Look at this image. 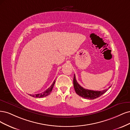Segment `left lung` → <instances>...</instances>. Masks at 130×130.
I'll return each instance as SVG.
<instances>
[{"label":"left lung","mask_w":130,"mask_h":130,"mask_svg":"<svg viewBox=\"0 0 130 130\" xmlns=\"http://www.w3.org/2000/svg\"><path fill=\"white\" fill-rule=\"evenodd\" d=\"M73 86L75 91L77 94H78L80 97L88 99H94L97 98L101 96L102 94L105 93L108 90V89H105L103 91H93L84 89L77 82L76 76L74 74L73 78ZM111 86L109 87V88Z\"/></svg>","instance_id":"left-lung-1"}]
</instances>
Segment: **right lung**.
<instances>
[{
	"label": "right lung",
	"instance_id": "1",
	"mask_svg": "<svg viewBox=\"0 0 130 130\" xmlns=\"http://www.w3.org/2000/svg\"><path fill=\"white\" fill-rule=\"evenodd\" d=\"M55 82H56V81H55V80H54L53 84L51 85V86L50 87H48L46 90L43 92H41L40 93H38L37 94H30V95L32 96V97H35V98H43V97H46V96L49 95L50 94V93L51 92V91H52V89L53 87V86L54 85V84H55Z\"/></svg>",
	"mask_w": 130,
	"mask_h": 130
}]
</instances>
